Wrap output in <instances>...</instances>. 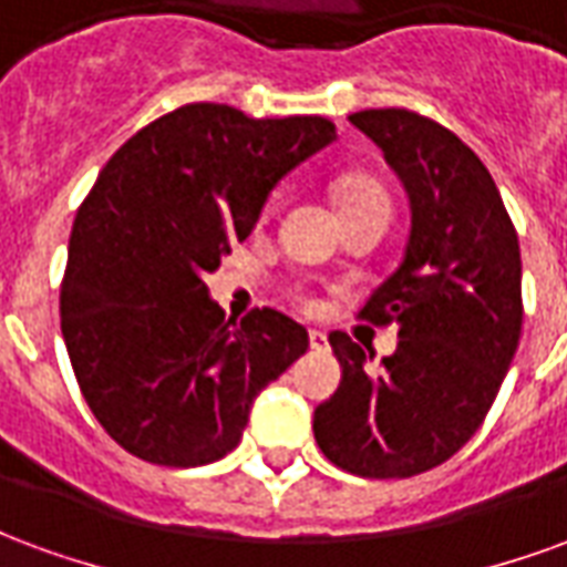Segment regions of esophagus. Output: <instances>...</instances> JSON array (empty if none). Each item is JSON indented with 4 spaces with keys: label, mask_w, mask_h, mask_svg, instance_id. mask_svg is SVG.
Instances as JSON below:
<instances>
[{
    "label": "esophagus",
    "mask_w": 567,
    "mask_h": 567,
    "mask_svg": "<svg viewBox=\"0 0 567 567\" xmlns=\"http://www.w3.org/2000/svg\"><path fill=\"white\" fill-rule=\"evenodd\" d=\"M309 346H312L316 352H324V349H328V337L321 331H309Z\"/></svg>",
    "instance_id": "1"
}]
</instances>
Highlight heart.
<instances>
[{"instance_id":"1","label":"heart","mask_w":567,"mask_h":567,"mask_svg":"<svg viewBox=\"0 0 567 567\" xmlns=\"http://www.w3.org/2000/svg\"><path fill=\"white\" fill-rule=\"evenodd\" d=\"M337 197H340V209L361 206V203H377V199L385 203V194L380 190V185H373L368 178H343L337 185Z\"/></svg>"}]
</instances>
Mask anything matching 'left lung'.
<instances>
[{"label":"left lung","instance_id":"obj_1","mask_svg":"<svg viewBox=\"0 0 567 567\" xmlns=\"http://www.w3.org/2000/svg\"><path fill=\"white\" fill-rule=\"evenodd\" d=\"M404 185L410 234L361 316L398 324L373 368L349 333L343 380L316 406L319 450L349 474L389 480L443 464L483 425L523 333V260L492 175L455 133L406 109L349 115Z\"/></svg>","mask_w":567,"mask_h":567}]
</instances>
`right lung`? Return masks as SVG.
Listing matches in <instances>:
<instances>
[{
	"label": "right lung",
	"instance_id": "obj_1",
	"mask_svg": "<svg viewBox=\"0 0 567 567\" xmlns=\"http://www.w3.org/2000/svg\"><path fill=\"white\" fill-rule=\"evenodd\" d=\"M333 140L328 117L190 103L105 163L72 224L60 328L84 401L124 450L166 467L218 462L307 352V328L276 309L224 319L206 276Z\"/></svg>",
	"mask_w": 567,
	"mask_h": 567
}]
</instances>
